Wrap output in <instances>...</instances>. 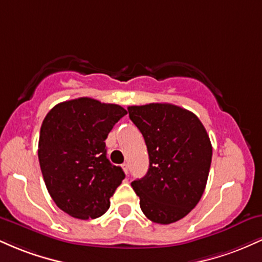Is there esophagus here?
Returning <instances> with one entry per match:
<instances>
[{
	"mask_svg": "<svg viewBox=\"0 0 262 262\" xmlns=\"http://www.w3.org/2000/svg\"><path fill=\"white\" fill-rule=\"evenodd\" d=\"M122 169H123V171H124L125 175H128V172H129V165L127 164V162H124V164L122 165Z\"/></svg>",
	"mask_w": 262,
	"mask_h": 262,
	"instance_id": "1",
	"label": "esophagus"
}]
</instances>
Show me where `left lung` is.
Instances as JSON below:
<instances>
[{"mask_svg": "<svg viewBox=\"0 0 262 262\" xmlns=\"http://www.w3.org/2000/svg\"><path fill=\"white\" fill-rule=\"evenodd\" d=\"M145 140L149 170L132 187L145 217L171 224L188 214L202 197L212 162V144L196 114L170 103L128 107Z\"/></svg>", "mask_w": 262, "mask_h": 262, "instance_id": "1", "label": "left lung"}]
</instances>
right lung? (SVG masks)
Here are the masks:
<instances>
[{
    "instance_id": "add662e5",
    "label": "right lung",
    "mask_w": 262,
    "mask_h": 262,
    "mask_svg": "<svg viewBox=\"0 0 262 262\" xmlns=\"http://www.w3.org/2000/svg\"><path fill=\"white\" fill-rule=\"evenodd\" d=\"M118 104L81 97L56 104L40 128L38 158L50 197L77 219L101 217L125 175L107 159L104 140L122 117Z\"/></svg>"
}]
</instances>
